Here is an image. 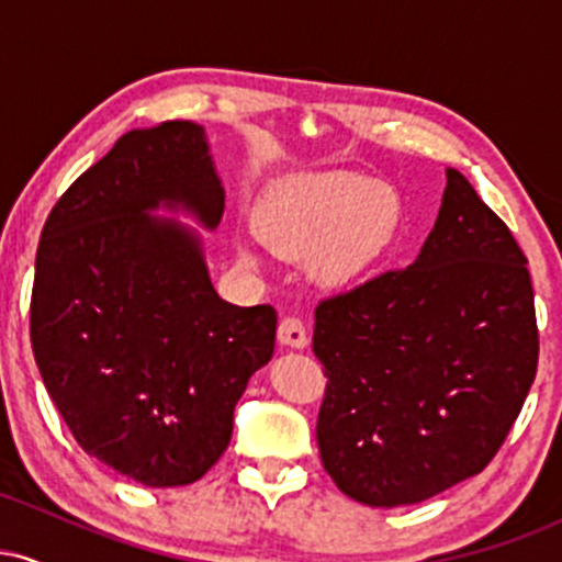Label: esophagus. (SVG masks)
I'll return each instance as SVG.
<instances>
[{
  "label": "esophagus",
  "mask_w": 562,
  "mask_h": 562,
  "mask_svg": "<svg viewBox=\"0 0 562 562\" xmlns=\"http://www.w3.org/2000/svg\"><path fill=\"white\" fill-rule=\"evenodd\" d=\"M277 340L288 348H306L308 346V330L299 317H282L277 325Z\"/></svg>",
  "instance_id": "esophagus-1"
}]
</instances>
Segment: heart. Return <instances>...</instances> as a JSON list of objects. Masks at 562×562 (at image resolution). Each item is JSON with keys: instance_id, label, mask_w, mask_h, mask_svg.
Here are the masks:
<instances>
[{"instance_id": "heart-1", "label": "heart", "mask_w": 562, "mask_h": 562, "mask_svg": "<svg viewBox=\"0 0 562 562\" xmlns=\"http://www.w3.org/2000/svg\"><path fill=\"white\" fill-rule=\"evenodd\" d=\"M402 224V200L383 182L327 171L295 177L280 192L267 222V240L285 256H306L327 285L362 277L389 250ZM245 261L254 256L245 250Z\"/></svg>"}]
</instances>
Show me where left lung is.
<instances>
[{
	"label": "left lung",
	"mask_w": 562,
	"mask_h": 562,
	"mask_svg": "<svg viewBox=\"0 0 562 562\" xmlns=\"http://www.w3.org/2000/svg\"><path fill=\"white\" fill-rule=\"evenodd\" d=\"M528 259L457 169L415 263L319 301L322 465L370 507L417 505L481 473L537 378Z\"/></svg>",
	"instance_id": "8db88e82"
}]
</instances>
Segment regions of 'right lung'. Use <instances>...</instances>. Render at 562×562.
Wrapping results in <instances>:
<instances>
[{
    "instance_id": "right-lung-1",
    "label": "right lung",
    "mask_w": 562,
    "mask_h": 562,
    "mask_svg": "<svg viewBox=\"0 0 562 562\" xmlns=\"http://www.w3.org/2000/svg\"><path fill=\"white\" fill-rule=\"evenodd\" d=\"M214 229L224 187L205 128H134L63 192L44 222L31 346L79 447L166 488L203 479L229 447L250 375L274 353L277 312L211 285L195 229Z\"/></svg>"
}]
</instances>
